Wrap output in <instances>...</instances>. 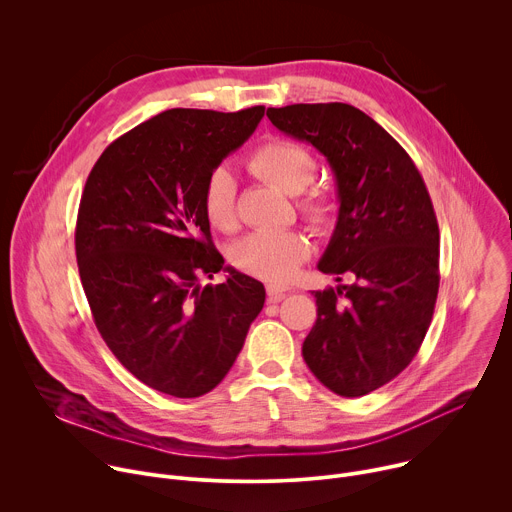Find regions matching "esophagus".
I'll return each instance as SVG.
<instances>
[{
	"mask_svg": "<svg viewBox=\"0 0 512 512\" xmlns=\"http://www.w3.org/2000/svg\"><path fill=\"white\" fill-rule=\"evenodd\" d=\"M285 298V291L279 285H267V300L269 304H277Z\"/></svg>",
	"mask_w": 512,
	"mask_h": 512,
	"instance_id": "obj_1",
	"label": "esophagus"
}]
</instances>
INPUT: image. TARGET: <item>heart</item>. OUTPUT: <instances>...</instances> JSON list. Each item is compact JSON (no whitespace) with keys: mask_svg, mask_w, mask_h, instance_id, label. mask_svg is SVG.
I'll use <instances>...</instances> for the list:
<instances>
[{"mask_svg":"<svg viewBox=\"0 0 512 512\" xmlns=\"http://www.w3.org/2000/svg\"><path fill=\"white\" fill-rule=\"evenodd\" d=\"M247 170L273 184L289 196L302 194L316 176V162L300 143L271 139L247 156ZM237 182L229 168H216L208 174L202 190L204 214L216 229H233ZM298 208L314 231H326L334 221V202L322 192H310ZM310 255L308 239L298 231H255L243 237L233 249V263L269 283H285Z\"/></svg>","mask_w":512,"mask_h":512,"instance_id":"1","label":"heart"}]
</instances>
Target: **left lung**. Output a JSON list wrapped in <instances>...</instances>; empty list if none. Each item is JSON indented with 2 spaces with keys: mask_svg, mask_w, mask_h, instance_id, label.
<instances>
[{
  "mask_svg": "<svg viewBox=\"0 0 512 512\" xmlns=\"http://www.w3.org/2000/svg\"><path fill=\"white\" fill-rule=\"evenodd\" d=\"M285 135L328 160L338 221L318 263L350 284L312 291L318 320L302 354L340 397H362L409 367L440 287V229L409 154L367 113L346 103L269 107Z\"/></svg>",
  "mask_w": 512,
  "mask_h": 512,
  "instance_id": "left-lung-1",
  "label": "left lung"
}]
</instances>
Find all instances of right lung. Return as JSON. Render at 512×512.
Instances as JSON below:
<instances>
[{
    "mask_svg": "<svg viewBox=\"0 0 512 512\" xmlns=\"http://www.w3.org/2000/svg\"><path fill=\"white\" fill-rule=\"evenodd\" d=\"M263 115V105L168 109L117 137L87 178L75 249L95 326L123 367L160 393L212 391L263 308V283L225 265L202 208L208 174ZM221 268L228 281L210 284Z\"/></svg>",
    "mask_w": 512,
    "mask_h": 512,
    "instance_id": "right-lung-1",
    "label": "right lung"
}]
</instances>
